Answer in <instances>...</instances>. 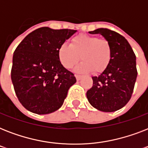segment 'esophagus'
Here are the masks:
<instances>
[{"mask_svg": "<svg viewBox=\"0 0 148 148\" xmlns=\"http://www.w3.org/2000/svg\"><path fill=\"white\" fill-rule=\"evenodd\" d=\"M75 77H76V78L77 81H79V80H81V79L82 78V75H79V74H75Z\"/></svg>", "mask_w": 148, "mask_h": 148, "instance_id": "1", "label": "esophagus"}]
</instances>
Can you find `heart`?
Listing matches in <instances>:
<instances>
[{
  "label": "heart",
  "instance_id": "heart-1",
  "mask_svg": "<svg viewBox=\"0 0 148 148\" xmlns=\"http://www.w3.org/2000/svg\"><path fill=\"white\" fill-rule=\"evenodd\" d=\"M83 60L77 70L101 73L107 68L112 58V47L106 38L79 34L72 38L71 45L62 44L58 49V59L67 69L71 68L80 59Z\"/></svg>",
  "mask_w": 148,
  "mask_h": 148
}]
</instances>
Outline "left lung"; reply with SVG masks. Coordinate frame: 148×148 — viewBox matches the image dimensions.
Listing matches in <instances>:
<instances>
[{"instance_id":"8db88e82","label":"left lung","mask_w":148,"mask_h":148,"mask_svg":"<svg viewBox=\"0 0 148 148\" xmlns=\"http://www.w3.org/2000/svg\"><path fill=\"white\" fill-rule=\"evenodd\" d=\"M90 34H101L110 41L112 58L107 68L97 77H92L93 86L87 91L89 103L96 109L113 112L130 101L138 71L136 56L124 37L108 28H98Z\"/></svg>"}]
</instances>
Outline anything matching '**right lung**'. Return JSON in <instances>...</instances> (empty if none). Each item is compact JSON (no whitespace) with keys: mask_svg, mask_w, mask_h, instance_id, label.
Here are the masks:
<instances>
[{"mask_svg":"<svg viewBox=\"0 0 148 148\" xmlns=\"http://www.w3.org/2000/svg\"><path fill=\"white\" fill-rule=\"evenodd\" d=\"M76 31L43 27L27 34L15 49L11 81L17 98L27 110L47 114L62 106L77 81L60 64L58 49Z\"/></svg>","mask_w":148,"mask_h":148,"instance_id":"add662e5","label":"right lung"}]
</instances>
